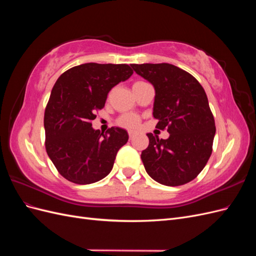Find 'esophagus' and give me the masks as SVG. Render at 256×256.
<instances>
[{
    "label": "esophagus",
    "instance_id": "obj_1",
    "mask_svg": "<svg viewBox=\"0 0 256 256\" xmlns=\"http://www.w3.org/2000/svg\"><path fill=\"white\" fill-rule=\"evenodd\" d=\"M134 132H132V131H130V132H129L130 140H131V138H134Z\"/></svg>",
    "mask_w": 256,
    "mask_h": 256
}]
</instances>
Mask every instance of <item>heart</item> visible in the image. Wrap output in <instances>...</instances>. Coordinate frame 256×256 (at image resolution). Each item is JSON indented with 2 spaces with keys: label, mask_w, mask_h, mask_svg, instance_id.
I'll return each instance as SVG.
<instances>
[{
  "label": "heart",
  "mask_w": 256,
  "mask_h": 256,
  "mask_svg": "<svg viewBox=\"0 0 256 256\" xmlns=\"http://www.w3.org/2000/svg\"><path fill=\"white\" fill-rule=\"evenodd\" d=\"M136 83H140V82H136ZM118 124L122 127L134 129L138 126V124H140V120H138V116H136L134 114H125L118 120Z\"/></svg>",
  "instance_id": "heart-1"
}]
</instances>
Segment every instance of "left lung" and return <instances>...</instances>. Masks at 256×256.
<instances>
[{
	"label": "left lung",
	"instance_id": "8db88e82",
	"mask_svg": "<svg viewBox=\"0 0 256 256\" xmlns=\"http://www.w3.org/2000/svg\"><path fill=\"white\" fill-rule=\"evenodd\" d=\"M134 70L154 88L156 128L168 129L166 140L147 134L150 144L141 154L154 180L175 187L191 182L206 166L216 134L206 92L189 72L172 64H132Z\"/></svg>",
	"mask_w": 256,
	"mask_h": 256
}]
</instances>
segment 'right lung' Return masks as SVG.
Wrapping results in <instances>:
<instances>
[{"instance_id":"right-lung-1","label":"right lung","mask_w":256,"mask_h":256,"mask_svg":"<svg viewBox=\"0 0 256 256\" xmlns=\"http://www.w3.org/2000/svg\"><path fill=\"white\" fill-rule=\"evenodd\" d=\"M134 74L126 64L86 63L62 74L44 111L46 150L67 180L88 184L111 172L118 150L128 141L125 129L104 134L92 127L109 92Z\"/></svg>"}]
</instances>
